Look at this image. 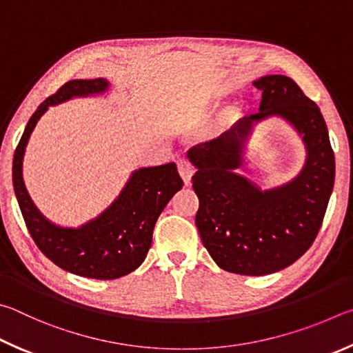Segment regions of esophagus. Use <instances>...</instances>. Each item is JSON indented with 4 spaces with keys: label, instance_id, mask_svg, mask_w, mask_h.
<instances>
[{
    "label": "esophagus",
    "instance_id": "34e87169",
    "mask_svg": "<svg viewBox=\"0 0 353 353\" xmlns=\"http://www.w3.org/2000/svg\"><path fill=\"white\" fill-rule=\"evenodd\" d=\"M178 172H180L184 184L189 186L190 180H192V175L195 173V167L190 164L188 159H180L178 161Z\"/></svg>",
    "mask_w": 353,
    "mask_h": 353
}]
</instances>
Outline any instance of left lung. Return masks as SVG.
I'll return each mask as SVG.
<instances>
[{"instance_id": "obj_1", "label": "left lung", "mask_w": 353, "mask_h": 353, "mask_svg": "<svg viewBox=\"0 0 353 353\" xmlns=\"http://www.w3.org/2000/svg\"><path fill=\"white\" fill-rule=\"evenodd\" d=\"M252 85L262 91L259 113L189 148L188 158L196 167L195 225L214 262L230 273L265 276L290 267L316 239L335 183V154L319 107L293 79L274 74ZM270 115L296 128L307 159L292 182L262 191L235 169L252 128Z\"/></svg>"}]
</instances>
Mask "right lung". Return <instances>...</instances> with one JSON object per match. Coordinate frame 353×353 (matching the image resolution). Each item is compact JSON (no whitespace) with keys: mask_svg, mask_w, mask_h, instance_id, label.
I'll list each match as a JSON object with an SVG mask.
<instances>
[{"mask_svg":"<svg viewBox=\"0 0 353 353\" xmlns=\"http://www.w3.org/2000/svg\"><path fill=\"white\" fill-rule=\"evenodd\" d=\"M108 80H70L43 101L30 116L12 164V181L30 237L61 270L91 279L110 281L132 273L152 246L153 228L167 203L183 188L175 163L134 170L119 196L99 217L80 228H61L43 217L23 181V157L30 133L51 105L72 97L102 94Z\"/></svg>","mask_w":353,"mask_h":353,"instance_id":"obj_1","label":"right lung"}]
</instances>
